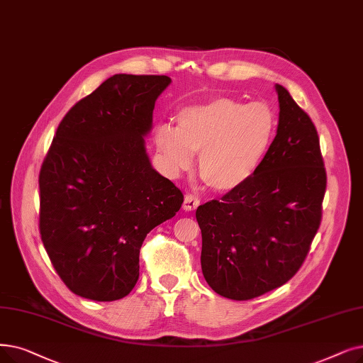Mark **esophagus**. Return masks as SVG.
<instances>
[{"instance_id": "esophagus-1", "label": "esophagus", "mask_w": 363, "mask_h": 363, "mask_svg": "<svg viewBox=\"0 0 363 363\" xmlns=\"http://www.w3.org/2000/svg\"><path fill=\"white\" fill-rule=\"evenodd\" d=\"M199 204H200V199H199V197H196V196H193V194H186L185 199H184L182 208H184V211L190 212V211L197 209Z\"/></svg>"}]
</instances>
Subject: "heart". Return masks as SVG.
<instances>
[{
	"instance_id": "1",
	"label": "heart",
	"mask_w": 363,
	"mask_h": 363,
	"mask_svg": "<svg viewBox=\"0 0 363 363\" xmlns=\"http://www.w3.org/2000/svg\"><path fill=\"white\" fill-rule=\"evenodd\" d=\"M277 116L265 102L245 104L215 96L179 113L177 129L155 136L157 150L170 172L190 170L199 154V175L216 193H228L255 175L269 154Z\"/></svg>"
}]
</instances>
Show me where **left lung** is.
<instances>
[{"label": "left lung", "instance_id": "left-lung-1", "mask_svg": "<svg viewBox=\"0 0 363 363\" xmlns=\"http://www.w3.org/2000/svg\"><path fill=\"white\" fill-rule=\"evenodd\" d=\"M279 124L249 181L196 211L201 272L220 296L257 298L292 279L322 219L326 170L318 130L289 91L276 84Z\"/></svg>", "mask_w": 363, "mask_h": 363}]
</instances>
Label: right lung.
<instances>
[{
  "label": "right lung",
  "mask_w": 363,
  "mask_h": 363,
  "mask_svg": "<svg viewBox=\"0 0 363 363\" xmlns=\"http://www.w3.org/2000/svg\"><path fill=\"white\" fill-rule=\"evenodd\" d=\"M166 75L116 74L78 101L40 170V234L75 295L116 301L139 277L147 234L181 209L184 194L145 150Z\"/></svg>",
  "instance_id": "add662e5"
}]
</instances>
